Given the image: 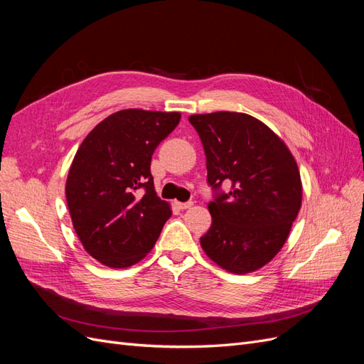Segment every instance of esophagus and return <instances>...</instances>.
<instances>
[{
  "label": "esophagus",
  "mask_w": 364,
  "mask_h": 364,
  "mask_svg": "<svg viewBox=\"0 0 364 364\" xmlns=\"http://www.w3.org/2000/svg\"><path fill=\"white\" fill-rule=\"evenodd\" d=\"M176 205H178L179 209H188L193 206V202H176Z\"/></svg>",
  "instance_id": "esophagus-1"
}]
</instances>
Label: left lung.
I'll return each mask as SVG.
<instances>
[{
  "instance_id": "8db88e82",
  "label": "left lung",
  "mask_w": 364,
  "mask_h": 364,
  "mask_svg": "<svg viewBox=\"0 0 364 364\" xmlns=\"http://www.w3.org/2000/svg\"><path fill=\"white\" fill-rule=\"evenodd\" d=\"M206 156L213 223L206 255L232 273L267 264L284 246L302 202L301 174L287 146L257 118L214 112L188 118ZM230 190L223 192L221 185Z\"/></svg>"
}]
</instances>
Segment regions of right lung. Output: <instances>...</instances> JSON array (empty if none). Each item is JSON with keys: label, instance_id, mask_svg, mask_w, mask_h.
I'll use <instances>...</instances> for the list:
<instances>
[{"label": "right lung", "instance_id": "right-lung-1", "mask_svg": "<svg viewBox=\"0 0 364 364\" xmlns=\"http://www.w3.org/2000/svg\"><path fill=\"white\" fill-rule=\"evenodd\" d=\"M179 121V112L124 109L97 124L77 150L65 186L68 209L83 247L105 266H134L170 218L150 162Z\"/></svg>", "mask_w": 364, "mask_h": 364}]
</instances>
